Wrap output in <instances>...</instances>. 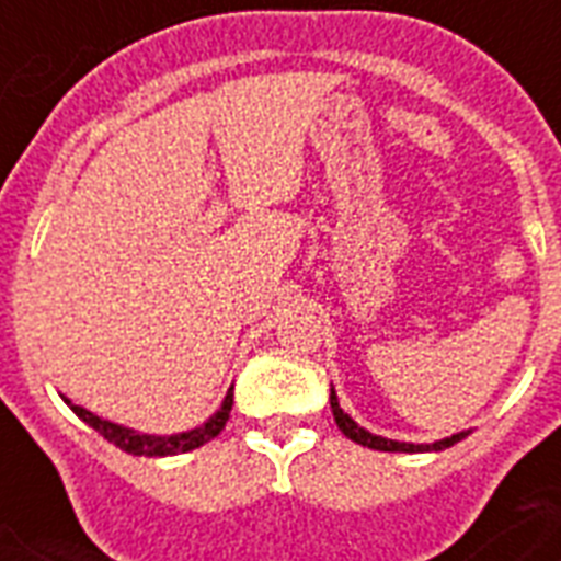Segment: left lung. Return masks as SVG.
Returning a JSON list of instances; mask_svg holds the SVG:
<instances>
[{"instance_id": "8db88e82", "label": "left lung", "mask_w": 561, "mask_h": 561, "mask_svg": "<svg viewBox=\"0 0 561 561\" xmlns=\"http://www.w3.org/2000/svg\"><path fill=\"white\" fill-rule=\"evenodd\" d=\"M329 401H332L334 422H337V427H341L343 434L350 436L352 443L367 445V448H375V451H401V454L443 451V448H451L454 443H460L462 436H469V431H460V434L445 436V439H439V443H425V445H416V443H396V439H387V436L369 434L367 427H360L358 422H355V419L350 416V413H343V408H341V401H337V392H334V387H332V396H329Z\"/></svg>"}]
</instances>
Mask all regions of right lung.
I'll list each match as a JSON object with an SVG mask.
<instances>
[{"mask_svg":"<svg viewBox=\"0 0 561 561\" xmlns=\"http://www.w3.org/2000/svg\"><path fill=\"white\" fill-rule=\"evenodd\" d=\"M64 401L75 410V416L83 419L90 427H95L107 443H113L116 448H122V451L134 454V457H171V454L194 451V448H201V445H206L209 439H215V436L224 431V425H227V419H229V410H232V387H229L227 399H224V404H220L215 416L206 419L201 427H192V431H183V434H171V436L139 434V431H134V427L116 425V422H107V419L95 416V413H90V410L81 408V404H72L69 399Z\"/></svg>","mask_w":561,"mask_h":561,"instance_id":"obj_1","label":"right lung"}]
</instances>
